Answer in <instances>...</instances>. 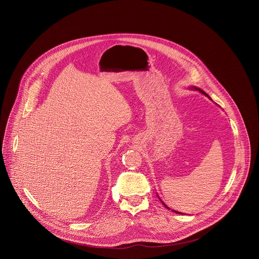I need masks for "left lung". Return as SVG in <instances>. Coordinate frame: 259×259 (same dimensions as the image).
Masks as SVG:
<instances>
[{
    "label": "left lung",
    "instance_id": "obj_1",
    "mask_svg": "<svg viewBox=\"0 0 259 259\" xmlns=\"http://www.w3.org/2000/svg\"><path fill=\"white\" fill-rule=\"evenodd\" d=\"M192 88H193V89H194V90H198V91H199V92H201V93H202V94H204V95H206V96H207V97H209V95H208V94H207V93H205V92H204V91H203V90H201V89H200V88H197V87H192ZM161 201V200H160ZM161 202H162V201H161ZM162 204H163V205H164V206H165V208H167V209H170V208H168V207H167V206H166V205H165V204H164V203H163V202H162ZM172 211H175V212H177V213H181V214H182V212H180V211H177V210H174V209H172Z\"/></svg>",
    "mask_w": 259,
    "mask_h": 259
}]
</instances>
